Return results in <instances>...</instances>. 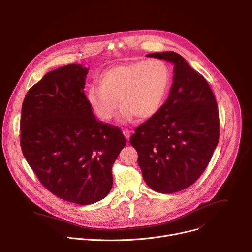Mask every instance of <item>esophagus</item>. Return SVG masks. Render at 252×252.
Segmentation results:
<instances>
[{"label": "esophagus", "mask_w": 252, "mask_h": 252, "mask_svg": "<svg viewBox=\"0 0 252 252\" xmlns=\"http://www.w3.org/2000/svg\"><path fill=\"white\" fill-rule=\"evenodd\" d=\"M123 133H124V135L126 136V140L128 141L129 138H130V130L127 129V128H123Z\"/></svg>", "instance_id": "obj_1"}]
</instances>
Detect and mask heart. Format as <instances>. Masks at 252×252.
Masks as SVG:
<instances>
[{
  "instance_id": "1",
  "label": "heart",
  "mask_w": 252,
  "mask_h": 252,
  "mask_svg": "<svg viewBox=\"0 0 252 252\" xmlns=\"http://www.w3.org/2000/svg\"><path fill=\"white\" fill-rule=\"evenodd\" d=\"M171 84V71L165 61L158 58L117 65L104 70L99 86L87 90V102L96 116L108 122L118 108L124 121L134 116L140 120L153 118L165 102Z\"/></svg>"
}]
</instances>
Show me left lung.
Instances as JSON below:
<instances>
[{
	"label": "left lung",
	"mask_w": 252,
	"mask_h": 252,
	"mask_svg": "<svg viewBox=\"0 0 252 252\" xmlns=\"http://www.w3.org/2000/svg\"><path fill=\"white\" fill-rule=\"evenodd\" d=\"M148 56L174 63L173 84L161 109L134 129L129 143L147 185L171 194L194 184L208 166L219 140V112L207 80L180 54Z\"/></svg>",
	"instance_id": "obj_1"
}]
</instances>
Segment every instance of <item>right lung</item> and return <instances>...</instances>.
Wrapping results in <instances>:
<instances>
[{"label":"right lung","mask_w":252,"mask_h":252,"mask_svg":"<svg viewBox=\"0 0 252 252\" xmlns=\"http://www.w3.org/2000/svg\"><path fill=\"white\" fill-rule=\"evenodd\" d=\"M87 72L69 64L45 74L28 90L20 121L21 149L41 184L79 205L109 193L126 144L120 127L95 119L83 90Z\"/></svg>","instance_id":"add662e5"}]
</instances>
